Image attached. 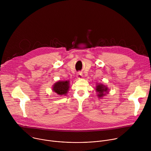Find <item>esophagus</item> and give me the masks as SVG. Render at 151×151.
Here are the masks:
<instances>
[{"label": "esophagus", "mask_w": 151, "mask_h": 151, "mask_svg": "<svg viewBox=\"0 0 151 151\" xmlns=\"http://www.w3.org/2000/svg\"><path fill=\"white\" fill-rule=\"evenodd\" d=\"M82 72H78V73H77V78L78 79H81V78H82Z\"/></svg>", "instance_id": "1"}]
</instances>
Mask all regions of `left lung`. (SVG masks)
Wrapping results in <instances>:
<instances>
[{"label":"left lung","instance_id":"1","mask_svg":"<svg viewBox=\"0 0 151 151\" xmlns=\"http://www.w3.org/2000/svg\"><path fill=\"white\" fill-rule=\"evenodd\" d=\"M96 90L98 93L97 96L99 97H101L104 96L106 94L105 93L108 92V88L103 84H98L96 87Z\"/></svg>","mask_w":151,"mask_h":151}]
</instances>
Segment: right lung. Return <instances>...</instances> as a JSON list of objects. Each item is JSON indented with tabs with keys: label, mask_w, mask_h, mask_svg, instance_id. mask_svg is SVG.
Instances as JSON below:
<instances>
[{
	"label": "right lung",
	"mask_w": 151,
	"mask_h": 151,
	"mask_svg": "<svg viewBox=\"0 0 151 151\" xmlns=\"http://www.w3.org/2000/svg\"><path fill=\"white\" fill-rule=\"evenodd\" d=\"M69 88V83L68 81H58L56 82L52 88V90L59 95L66 94Z\"/></svg>",
	"instance_id": "right-lung-1"
}]
</instances>
